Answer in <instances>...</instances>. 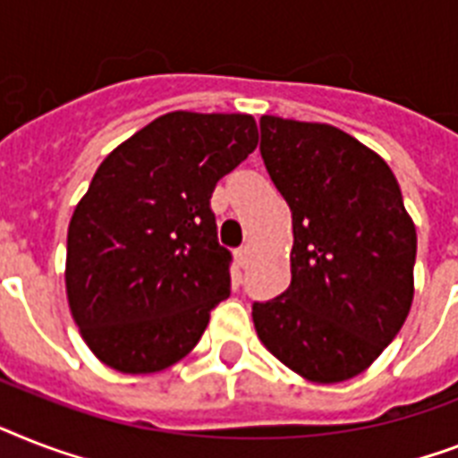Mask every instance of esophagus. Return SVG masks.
<instances>
[{
	"mask_svg": "<svg viewBox=\"0 0 458 458\" xmlns=\"http://www.w3.org/2000/svg\"><path fill=\"white\" fill-rule=\"evenodd\" d=\"M235 259H237V263H240V267H247L249 259H251V249H249L247 244L240 249H235Z\"/></svg>",
	"mask_w": 458,
	"mask_h": 458,
	"instance_id": "obj_1",
	"label": "esophagus"
}]
</instances>
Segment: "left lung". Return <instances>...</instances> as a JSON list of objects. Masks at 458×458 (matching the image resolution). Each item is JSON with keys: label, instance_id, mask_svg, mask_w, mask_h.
Masks as SVG:
<instances>
[{"label": "left lung", "instance_id": "1", "mask_svg": "<svg viewBox=\"0 0 458 458\" xmlns=\"http://www.w3.org/2000/svg\"><path fill=\"white\" fill-rule=\"evenodd\" d=\"M261 157L292 209V284L254 301L259 338L315 384L358 377L403 329L416 230L377 152L329 124L261 117Z\"/></svg>", "mask_w": 458, "mask_h": 458}]
</instances>
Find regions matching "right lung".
Masks as SVG:
<instances>
[{
  "label": "right lung",
  "instance_id": "1",
  "mask_svg": "<svg viewBox=\"0 0 458 458\" xmlns=\"http://www.w3.org/2000/svg\"><path fill=\"white\" fill-rule=\"evenodd\" d=\"M251 114L169 113L117 145L68 228L72 318L100 362L166 369L197 345L230 296L211 192L254 152Z\"/></svg>",
  "mask_w": 458,
  "mask_h": 458
}]
</instances>
